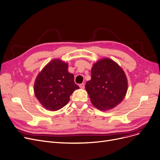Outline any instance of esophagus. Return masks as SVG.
I'll use <instances>...</instances> for the list:
<instances>
[{"instance_id":"esophagus-1","label":"esophagus","mask_w":160,"mask_h":160,"mask_svg":"<svg viewBox=\"0 0 160 160\" xmlns=\"http://www.w3.org/2000/svg\"><path fill=\"white\" fill-rule=\"evenodd\" d=\"M79 86H80V88L81 89H84V88H85V84H84V83H82V84H81L79 85Z\"/></svg>"}]
</instances>
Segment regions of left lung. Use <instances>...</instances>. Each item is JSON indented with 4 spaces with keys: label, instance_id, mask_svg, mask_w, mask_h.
<instances>
[{
    "label": "left lung",
    "instance_id": "obj_1",
    "mask_svg": "<svg viewBox=\"0 0 160 160\" xmlns=\"http://www.w3.org/2000/svg\"><path fill=\"white\" fill-rule=\"evenodd\" d=\"M91 74L86 89L97 108L108 110L122 102L128 91V80L118 65L110 59H102L93 65Z\"/></svg>",
    "mask_w": 160,
    "mask_h": 160
}]
</instances>
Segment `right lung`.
<instances>
[{"instance_id":"obj_1","label":"right lung","mask_w":160,"mask_h":160,"mask_svg":"<svg viewBox=\"0 0 160 160\" xmlns=\"http://www.w3.org/2000/svg\"><path fill=\"white\" fill-rule=\"evenodd\" d=\"M34 88V94L42 106L55 111L65 107L79 87L74 83V75L68 72V64L54 59L38 75Z\"/></svg>"}]
</instances>
